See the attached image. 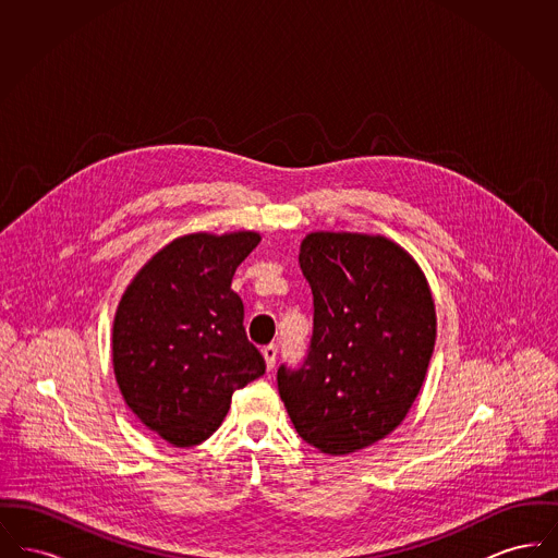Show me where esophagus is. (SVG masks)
Segmentation results:
<instances>
[{"label": "esophagus", "instance_id": "esophagus-1", "mask_svg": "<svg viewBox=\"0 0 558 558\" xmlns=\"http://www.w3.org/2000/svg\"><path fill=\"white\" fill-rule=\"evenodd\" d=\"M264 353V360H266L267 371H271L276 366V357H278V347L267 345L262 349Z\"/></svg>", "mask_w": 558, "mask_h": 558}]
</instances>
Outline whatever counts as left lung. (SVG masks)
<instances>
[{
    "mask_svg": "<svg viewBox=\"0 0 558 558\" xmlns=\"http://www.w3.org/2000/svg\"><path fill=\"white\" fill-rule=\"evenodd\" d=\"M299 264L314 292V337L278 391L296 433L330 456L393 433L425 383L437 316L425 271L380 234L312 232Z\"/></svg>",
    "mask_w": 558,
    "mask_h": 558,
    "instance_id": "1",
    "label": "left lung"
}]
</instances>
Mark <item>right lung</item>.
<instances>
[{"label": "right lung", "instance_id": "1", "mask_svg": "<svg viewBox=\"0 0 558 558\" xmlns=\"http://www.w3.org/2000/svg\"><path fill=\"white\" fill-rule=\"evenodd\" d=\"M251 230L171 240L133 276L112 322V371L140 423L175 448L211 437L232 393L266 372L232 291Z\"/></svg>", "mask_w": 558, "mask_h": 558}]
</instances>
